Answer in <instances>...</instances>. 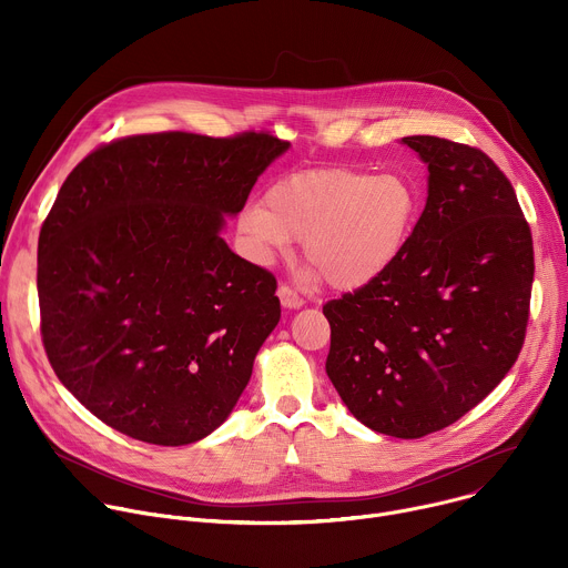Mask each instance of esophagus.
<instances>
[{
  "mask_svg": "<svg viewBox=\"0 0 568 568\" xmlns=\"http://www.w3.org/2000/svg\"><path fill=\"white\" fill-rule=\"evenodd\" d=\"M276 294H278L281 303H283L285 307H292V310H296V307H301V305L305 303V301H303L290 285H285V283L278 285V292H276Z\"/></svg>",
  "mask_w": 568,
  "mask_h": 568,
  "instance_id": "esophagus-1",
  "label": "esophagus"
}]
</instances>
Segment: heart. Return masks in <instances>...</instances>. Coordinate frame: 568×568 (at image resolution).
Masks as SVG:
<instances>
[{"label": "heart", "mask_w": 568, "mask_h": 568, "mask_svg": "<svg viewBox=\"0 0 568 568\" xmlns=\"http://www.w3.org/2000/svg\"><path fill=\"white\" fill-rule=\"evenodd\" d=\"M420 215V193L399 173L335 166L276 182L265 202L240 213V233L258 256L303 240L305 261L335 290L377 281L404 252Z\"/></svg>", "instance_id": "1"}]
</instances>
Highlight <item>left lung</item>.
<instances>
[{"mask_svg": "<svg viewBox=\"0 0 568 568\" xmlns=\"http://www.w3.org/2000/svg\"><path fill=\"white\" fill-rule=\"evenodd\" d=\"M429 197L399 258L323 305L326 373L377 434L423 438L465 416L517 362L530 316L532 233L504 171L478 148L402 139Z\"/></svg>", "mask_w": 568, "mask_h": 568, "instance_id": "obj_1", "label": "left lung"}]
</instances>
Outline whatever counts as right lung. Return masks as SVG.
Masks as SVG:
<instances>
[{"instance_id":"1","label":"right lung","mask_w":568,"mask_h":568,"mask_svg":"<svg viewBox=\"0 0 568 568\" xmlns=\"http://www.w3.org/2000/svg\"><path fill=\"white\" fill-rule=\"evenodd\" d=\"M270 132H154L92 150L38 240L40 333L51 368L112 429L195 443L245 390L281 318L272 272L220 237L287 150Z\"/></svg>"}]
</instances>
